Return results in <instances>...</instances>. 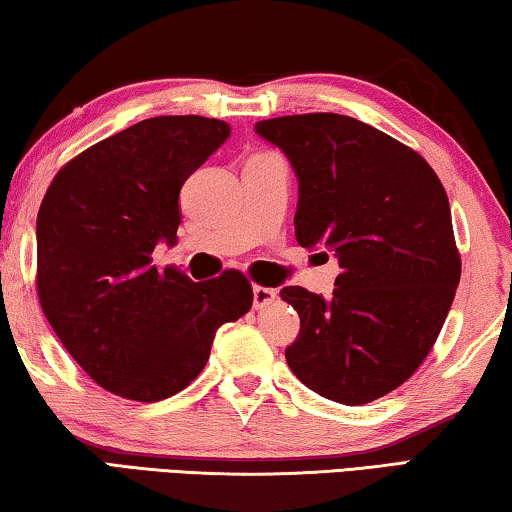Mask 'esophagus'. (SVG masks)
I'll return each instance as SVG.
<instances>
[{"label":"esophagus","instance_id":"34e87169","mask_svg":"<svg viewBox=\"0 0 512 512\" xmlns=\"http://www.w3.org/2000/svg\"><path fill=\"white\" fill-rule=\"evenodd\" d=\"M277 298V291L275 289H268L262 287V284H255L253 287V300H255V307H266L268 302H273Z\"/></svg>","mask_w":512,"mask_h":512}]
</instances>
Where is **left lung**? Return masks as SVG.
<instances>
[{"mask_svg":"<svg viewBox=\"0 0 512 512\" xmlns=\"http://www.w3.org/2000/svg\"><path fill=\"white\" fill-rule=\"evenodd\" d=\"M255 131L296 169L298 244L341 266L327 300L282 289L300 316L289 368L332 402L379 400L427 359L461 280L445 187L418 151L354 117L307 112Z\"/></svg>","mask_w":512,"mask_h":512,"instance_id":"1","label":"left lung"}]
</instances>
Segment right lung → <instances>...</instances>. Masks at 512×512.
Segmentation results:
<instances>
[{"instance_id": "add662e5", "label": "right lung", "mask_w": 512, "mask_h": 512, "mask_svg": "<svg viewBox=\"0 0 512 512\" xmlns=\"http://www.w3.org/2000/svg\"><path fill=\"white\" fill-rule=\"evenodd\" d=\"M230 135L221 119L162 115L97 142L60 169L38 212L40 307L101 388L160 402L210 359L216 329L253 305L239 271L194 282L153 266L176 241L185 180Z\"/></svg>"}]
</instances>
